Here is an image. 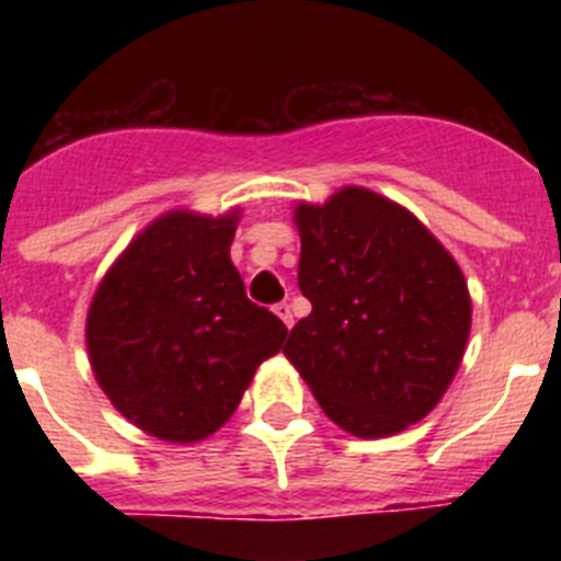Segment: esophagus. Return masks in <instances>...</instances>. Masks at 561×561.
<instances>
[{"label":"esophagus","mask_w":561,"mask_h":561,"mask_svg":"<svg viewBox=\"0 0 561 561\" xmlns=\"http://www.w3.org/2000/svg\"><path fill=\"white\" fill-rule=\"evenodd\" d=\"M275 314L280 317V323H284L286 329H291V325H295V314H291V306L286 304V300H284V304L275 306Z\"/></svg>","instance_id":"obj_1"}]
</instances>
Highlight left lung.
I'll return each instance as SVG.
<instances>
[{"instance_id": "obj_1", "label": "left lung", "mask_w": 561, "mask_h": 561, "mask_svg": "<svg viewBox=\"0 0 561 561\" xmlns=\"http://www.w3.org/2000/svg\"><path fill=\"white\" fill-rule=\"evenodd\" d=\"M297 284L311 314L286 359L317 404L356 438L421 421L447 393L472 329L463 272L396 202L348 185L325 205L295 207Z\"/></svg>"}]
</instances>
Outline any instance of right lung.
Here are the masks:
<instances>
[{"label": "right lung", "instance_id": "right-lung-1", "mask_svg": "<svg viewBox=\"0 0 561 561\" xmlns=\"http://www.w3.org/2000/svg\"><path fill=\"white\" fill-rule=\"evenodd\" d=\"M238 210H171L112 264L87 314L95 379L142 433L193 444L236 413L286 325L247 300L230 261Z\"/></svg>", "mask_w": 561, "mask_h": 561}]
</instances>
